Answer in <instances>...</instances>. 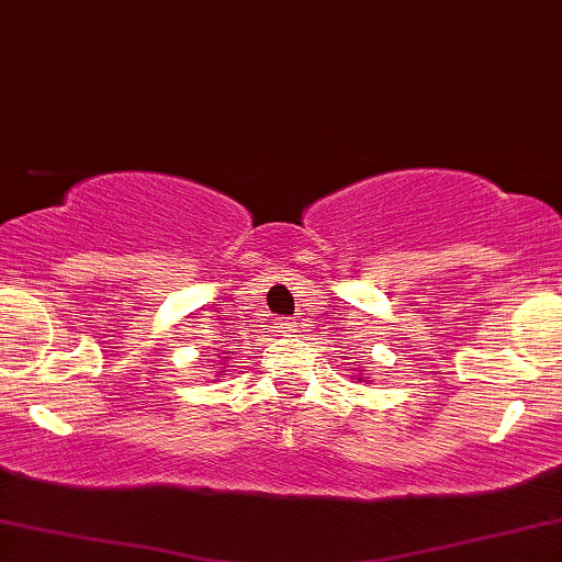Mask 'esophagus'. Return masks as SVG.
Here are the masks:
<instances>
[{"mask_svg": "<svg viewBox=\"0 0 562 562\" xmlns=\"http://www.w3.org/2000/svg\"><path fill=\"white\" fill-rule=\"evenodd\" d=\"M283 325V328H296V325H292V323H281Z\"/></svg>", "mask_w": 562, "mask_h": 562, "instance_id": "esophagus-1", "label": "esophagus"}]
</instances>
